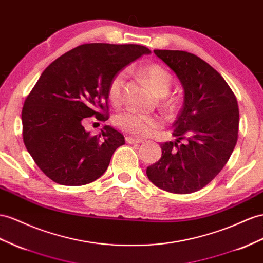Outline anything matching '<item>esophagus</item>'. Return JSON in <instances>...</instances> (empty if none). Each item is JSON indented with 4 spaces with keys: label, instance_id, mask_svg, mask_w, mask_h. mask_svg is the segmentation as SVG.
Wrapping results in <instances>:
<instances>
[{
    "label": "esophagus",
    "instance_id": "1",
    "mask_svg": "<svg viewBox=\"0 0 263 263\" xmlns=\"http://www.w3.org/2000/svg\"><path fill=\"white\" fill-rule=\"evenodd\" d=\"M125 141H126V143H130V144H136V143H142L143 142V140L132 138V137H126Z\"/></svg>",
    "mask_w": 263,
    "mask_h": 263
}]
</instances>
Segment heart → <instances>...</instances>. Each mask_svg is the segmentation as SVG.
Listing matches in <instances>:
<instances>
[{"label":"heart","mask_w":263,"mask_h":263,"mask_svg":"<svg viewBox=\"0 0 263 263\" xmlns=\"http://www.w3.org/2000/svg\"><path fill=\"white\" fill-rule=\"evenodd\" d=\"M140 73L147 80V82L157 92L158 96L164 101L166 106L172 105V100L167 99L166 94L169 93L172 84V78L170 73L164 67L159 64H149L140 69ZM126 79V72L121 71L114 76L109 86V98L113 103H120L122 99L123 87ZM114 124L119 129L127 133L134 134L138 137H147L162 125V121L158 117L149 116V114L140 113L137 111H125L118 114L114 118Z\"/></svg>","instance_id":"heart-1"}]
</instances>
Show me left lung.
<instances>
[{
  "mask_svg": "<svg viewBox=\"0 0 263 263\" xmlns=\"http://www.w3.org/2000/svg\"><path fill=\"white\" fill-rule=\"evenodd\" d=\"M154 54L177 74L184 101L173 123L176 142L160 144L162 156L147 166L146 176L164 191L196 192L218 176L237 144V98L221 74L192 53L154 50ZM182 138L188 142L179 145Z\"/></svg>",
  "mask_w": 263,
  "mask_h": 263,
  "instance_id": "obj_1",
  "label": "left lung"
}]
</instances>
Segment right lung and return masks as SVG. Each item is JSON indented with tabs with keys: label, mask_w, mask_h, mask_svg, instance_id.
Wrapping results in <instances>:
<instances>
[{
	"label": "right lung",
	"mask_w": 263,
	"mask_h": 263,
	"mask_svg": "<svg viewBox=\"0 0 263 263\" xmlns=\"http://www.w3.org/2000/svg\"><path fill=\"white\" fill-rule=\"evenodd\" d=\"M151 51L138 44H82L53 61L25 99L23 141L40 169L62 185H84L106 171L123 134L105 125L91 136L85 118L107 120L116 74Z\"/></svg>",
	"instance_id": "1"
}]
</instances>
